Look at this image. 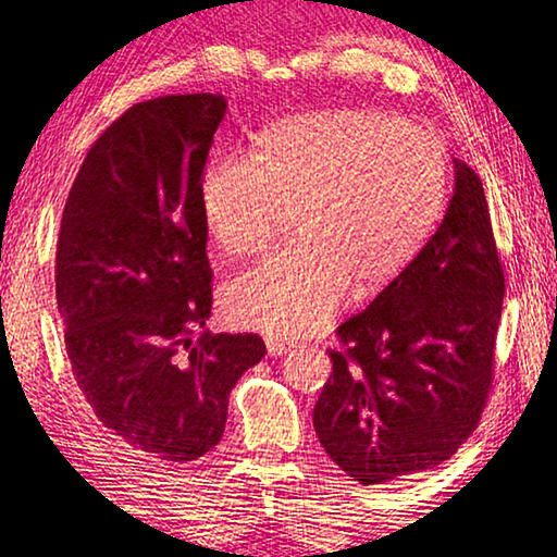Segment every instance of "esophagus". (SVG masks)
<instances>
[{
	"instance_id": "esophagus-1",
	"label": "esophagus",
	"mask_w": 557,
	"mask_h": 557,
	"mask_svg": "<svg viewBox=\"0 0 557 557\" xmlns=\"http://www.w3.org/2000/svg\"><path fill=\"white\" fill-rule=\"evenodd\" d=\"M265 345H268V354L270 357H280V354H289V351H294V342H289V339H280V337H268L265 339Z\"/></svg>"
}]
</instances>
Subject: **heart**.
I'll return each instance as SVG.
<instances>
[{"label": "heart", "instance_id": "b5f03b06", "mask_svg": "<svg viewBox=\"0 0 557 557\" xmlns=\"http://www.w3.org/2000/svg\"><path fill=\"white\" fill-rule=\"evenodd\" d=\"M447 182L441 138L373 110L289 116L258 136L253 160L210 158L200 212L224 253H263L285 218H297L294 251L227 282L224 318L272 337L321 330L349 285L383 287L419 253Z\"/></svg>", "mask_w": 557, "mask_h": 557}]
</instances>
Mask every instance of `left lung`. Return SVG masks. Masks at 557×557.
Masks as SVG:
<instances>
[{
  "mask_svg": "<svg viewBox=\"0 0 557 557\" xmlns=\"http://www.w3.org/2000/svg\"><path fill=\"white\" fill-rule=\"evenodd\" d=\"M505 297L486 194L455 160V194L417 258L337 327L342 349L313 407L318 441L375 486L449 459L474 433L493 381Z\"/></svg>",
  "mask_w": 557,
  "mask_h": 557,
  "instance_id": "8db88e82",
  "label": "left lung"
}]
</instances>
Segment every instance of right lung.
<instances>
[{
  "label": "right lung",
  "mask_w": 557,
  "mask_h": 557,
  "mask_svg": "<svg viewBox=\"0 0 557 557\" xmlns=\"http://www.w3.org/2000/svg\"><path fill=\"white\" fill-rule=\"evenodd\" d=\"M224 96L128 108L90 146L59 227L66 354L98 421L134 455L194 461L220 443L232 387L265 357L258 335H212L200 174Z\"/></svg>",
  "instance_id": "right-lung-1"
}]
</instances>
